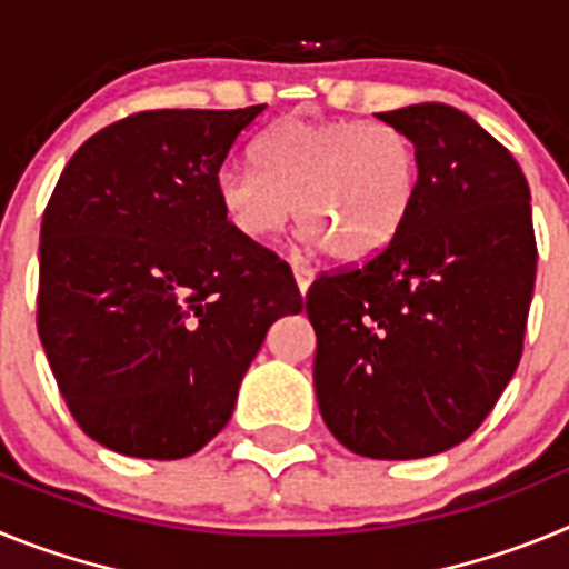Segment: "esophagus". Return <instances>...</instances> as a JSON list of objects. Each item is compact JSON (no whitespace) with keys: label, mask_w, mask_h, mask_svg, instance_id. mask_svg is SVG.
Here are the masks:
<instances>
[{"label":"esophagus","mask_w":569,"mask_h":569,"mask_svg":"<svg viewBox=\"0 0 569 569\" xmlns=\"http://www.w3.org/2000/svg\"><path fill=\"white\" fill-rule=\"evenodd\" d=\"M293 276H296V284H299V293L301 296L308 293V288L313 284V279H316V270L308 268V264H299V261H293Z\"/></svg>","instance_id":"obj_1"}]
</instances>
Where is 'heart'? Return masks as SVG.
I'll use <instances>...</instances> for the list:
<instances>
[{"label":"heart","mask_w":569,"mask_h":569,"mask_svg":"<svg viewBox=\"0 0 569 569\" xmlns=\"http://www.w3.org/2000/svg\"><path fill=\"white\" fill-rule=\"evenodd\" d=\"M256 170L230 168L216 193L230 228L268 241L299 219L310 241L341 261L381 253L405 228L419 159L399 128L290 116L261 136Z\"/></svg>","instance_id":"heart-1"}]
</instances>
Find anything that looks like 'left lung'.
<instances>
[{
	"label": "left lung",
	"instance_id": "left-lung-1",
	"mask_svg": "<svg viewBox=\"0 0 569 569\" xmlns=\"http://www.w3.org/2000/svg\"><path fill=\"white\" fill-rule=\"evenodd\" d=\"M413 142L405 228L308 290L330 433L367 459H425L487 419L525 347L536 284L530 188L510 150L441 102L376 113Z\"/></svg>",
	"mask_w": 569,
	"mask_h": 569
}]
</instances>
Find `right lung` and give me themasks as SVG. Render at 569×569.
<instances>
[{"label":"right lung","instance_id":"right-lung-1","mask_svg":"<svg viewBox=\"0 0 569 569\" xmlns=\"http://www.w3.org/2000/svg\"><path fill=\"white\" fill-rule=\"evenodd\" d=\"M264 104L144 110L93 133L42 216L37 328L84 433L184 459L230 421L290 268L228 224L219 170Z\"/></svg>","mask_w":569,"mask_h":569}]
</instances>
